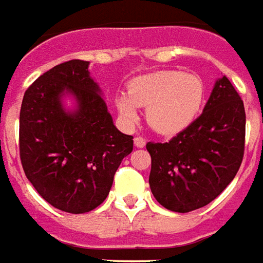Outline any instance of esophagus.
<instances>
[{
	"label": "esophagus",
	"instance_id": "34e87169",
	"mask_svg": "<svg viewBox=\"0 0 263 263\" xmlns=\"http://www.w3.org/2000/svg\"><path fill=\"white\" fill-rule=\"evenodd\" d=\"M134 143H135V146L137 147H143L146 145V141H145V138L142 137H137L134 139Z\"/></svg>",
	"mask_w": 263,
	"mask_h": 263
}]
</instances>
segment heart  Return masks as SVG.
I'll list each match as a JSON object with an SVG mask.
<instances>
[{
	"label": "heart",
	"mask_w": 263,
	"mask_h": 263,
	"mask_svg": "<svg viewBox=\"0 0 263 263\" xmlns=\"http://www.w3.org/2000/svg\"><path fill=\"white\" fill-rule=\"evenodd\" d=\"M205 86L199 77L181 71H159L132 79L125 95L116 99L124 121L137 120V107H146L149 125L160 134H176L201 110Z\"/></svg>",
	"instance_id": "b5f03b06"
}]
</instances>
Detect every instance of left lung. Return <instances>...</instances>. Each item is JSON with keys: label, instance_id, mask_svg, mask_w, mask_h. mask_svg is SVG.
<instances>
[{"label": "left lung", "instance_id": "obj_1", "mask_svg": "<svg viewBox=\"0 0 263 263\" xmlns=\"http://www.w3.org/2000/svg\"><path fill=\"white\" fill-rule=\"evenodd\" d=\"M244 147V103L223 77L195 121L168 142L146 143L152 157V194L161 206L178 213L206 206L233 181Z\"/></svg>", "mask_w": 263, "mask_h": 263}]
</instances>
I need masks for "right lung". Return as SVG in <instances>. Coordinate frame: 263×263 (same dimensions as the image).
<instances>
[{"instance_id": "obj_1", "label": "right lung", "mask_w": 263, "mask_h": 263, "mask_svg": "<svg viewBox=\"0 0 263 263\" xmlns=\"http://www.w3.org/2000/svg\"><path fill=\"white\" fill-rule=\"evenodd\" d=\"M89 62L71 60L44 72L25 92L19 116V155L25 174L44 201L68 213L96 209L106 199L134 137L112 124ZM64 91L78 102L61 106Z\"/></svg>"}]
</instances>
